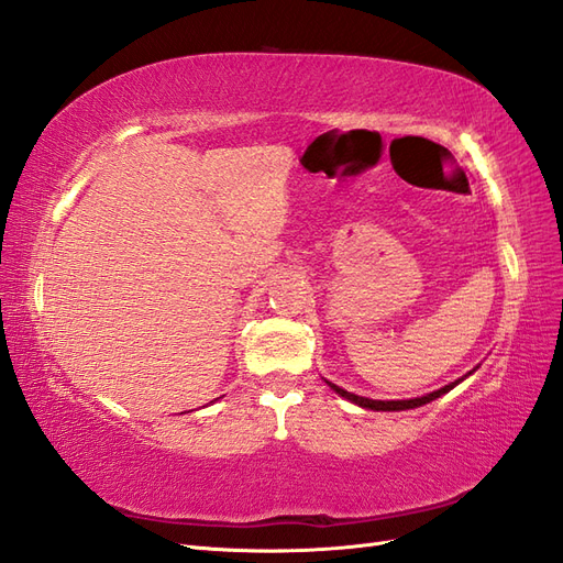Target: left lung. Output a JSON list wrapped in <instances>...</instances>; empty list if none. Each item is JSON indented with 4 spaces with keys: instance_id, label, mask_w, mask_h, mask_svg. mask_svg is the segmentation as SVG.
Here are the masks:
<instances>
[{
    "instance_id": "obj_1",
    "label": "left lung",
    "mask_w": 563,
    "mask_h": 563,
    "mask_svg": "<svg viewBox=\"0 0 563 563\" xmlns=\"http://www.w3.org/2000/svg\"><path fill=\"white\" fill-rule=\"evenodd\" d=\"M463 380V378H460ZM460 380H455V383H451V385H446V387H441V389H437V391H432V395H424V397H416V399H401V401H378V399H366V397H360V395H352V391H347V389H343V387H338V385H333V383H329V387L335 391V395H340V397H345L347 401H352V404H360L362 408H371V411H406V408H418V406H422V404H430V401H434V399H439L441 395H446L449 389H453Z\"/></svg>"
}]
</instances>
